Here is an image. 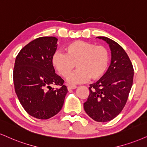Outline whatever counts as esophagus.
I'll list each match as a JSON object with an SVG mask.
<instances>
[{
  "instance_id": "obj_1",
  "label": "esophagus",
  "mask_w": 147,
  "mask_h": 147,
  "mask_svg": "<svg viewBox=\"0 0 147 147\" xmlns=\"http://www.w3.org/2000/svg\"><path fill=\"white\" fill-rule=\"evenodd\" d=\"M77 88V86H68V90H75Z\"/></svg>"
}]
</instances>
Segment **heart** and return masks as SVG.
<instances>
[{"label":"heart","instance_id":"obj_1","mask_svg":"<svg viewBox=\"0 0 147 147\" xmlns=\"http://www.w3.org/2000/svg\"><path fill=\"white\" fill-rule=\"evenodd\" d=\"M64 53L56 51L51 57V64L61 77H68L75 64L78 70L67 79L69 84L75 85L88 79L96 80L103 76L108 67L109 53L105 47L77 40L64 48Z\"/></svg>","mask_w":147,"mask_h":147}]
</instances>
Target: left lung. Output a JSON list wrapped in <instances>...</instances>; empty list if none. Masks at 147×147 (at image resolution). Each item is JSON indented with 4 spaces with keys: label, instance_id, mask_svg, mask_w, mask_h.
Instances as JSON below:
<instances>
[{
    "label": "left lung",
    "instance_id": "8db88e82",
    "mask_svg": "<svg viewBox=\"0 0 147 147\" xmlns=\"http://www.w3.org/2000/svg\"><path fill=\"white\" fill-rule=\"evenodd\" d=\"M97 38L109 45L111 63L102 78L90 84V94L84 107L94 121L105 123L114 119L124 108L133 85L134 68L127 53L118 43L106 37Z\"/></svg>",
    "mask_w": 147,
    "mask_h": 147
}]
</instances>
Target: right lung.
<instances>
[{
	"label": "right lung",
	"instance_id": "obj_1",
	"mask_svg": "<svg viewBox=\"0 0 147 147\" xmlns=\"http://www.w3.org/2000/svg\"><path fill=\"white\" fill-rule=\"evenodd\" d=\"M55 37L35 39L21 49L13 69V84L19 101L33 117L49 119L62 108L68 90L55 73L51 57L57 47ZM51 84L62 87L55 90Z\"/></svg>",
	"mask_w": 147,
	"mask_h": 147
}]
</instances>
